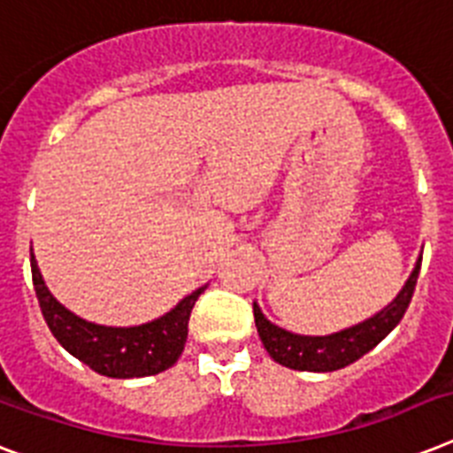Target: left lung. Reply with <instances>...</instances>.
Returning <instances> with one entry per match:
<instances>
[{"label": "left lung", "instance_id": "8db88e82", "mask_svg": "<svg viewBox=\"0 0 453 453\" xmlns=\"http://www.w3.org/2000/svg\"><path fill=\"white\" fill-rule=\"evenodd\" d=\"M418 270H421V258L417 260L410 279L391 304H386L384 310L365 319V321L333 334H296L290 330L279 328L265 319L258 303H253L256 328H258L260 340H263V347L279 365L290 367V370H303V372H333V370L351 365L360 356L372 351L386 334L403 321V316L411 303V296H414Z\"/></svg>", "mask_w": 453, "mask_h": 453}]
</instances>
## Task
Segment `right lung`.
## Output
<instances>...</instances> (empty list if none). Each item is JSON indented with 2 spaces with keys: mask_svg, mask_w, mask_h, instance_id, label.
<instances>
[{
  "mask_svg": "<svg viewBox=\"0 0 453 453\" xmlns=\"http://www.w3.org/2000/svg\"><path fill=\"white\" fill-rule=\"evenodd\" d=\"M29 258L32 281L48 328L73 358L86 363L90 370L113 380H132L165 372L179 360L188 337L190 311L207 286L193 290L160 319L130 328H116L86 321L58 303L43 281L35 253H29Z\"/></svg>",
  "mask_w": 453,
  "mask_h": 453,
  "instance_id": "obj_1",
  "label": "right lung"
}]
</instances>
